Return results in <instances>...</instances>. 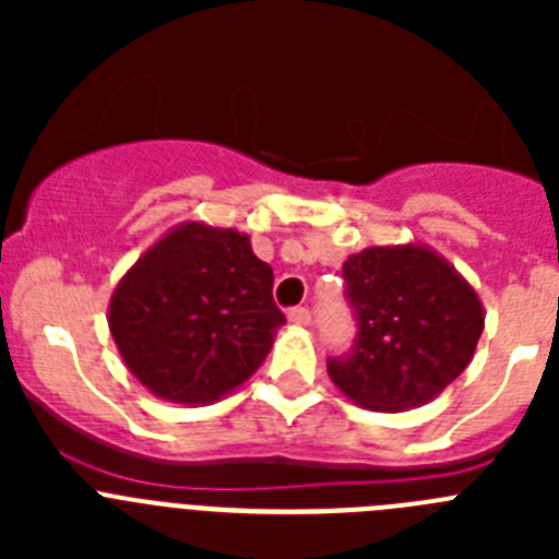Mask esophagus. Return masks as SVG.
Segmentation results:
<instances>
[{"instance_id": "esophagus-1", "label": "esophagus", "mask_w": 559, "mask_h": 559, "mask_svg": "<svg viewBox=\"0 0 559 559\" xmlns=\"http://www.w3.org/2000/svg\"><path fill=\"white\" fill-rule=\"evenodd\" d=\"M290 324H296V328H308L310 324V310L308 308H294L288 313Z\"/></svg>"}]
</instances>
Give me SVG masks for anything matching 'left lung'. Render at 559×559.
I'll list each match as a JSON object with an SVG mask.
<instances>
[{"mask_svg":"<svg viewBox=\"0 0 559 559\" xmlns=\"http://www.w3.org/2000/svg\"><path fill=\"white\" fill-rule=\"evenodd\" d=\"M358 319L353 353L328 360L344 397L372 412L426 406L473 360L484 305L445 257L426 243L372 246L344 263Z\"/></svg>","mask_w":559,"mask_h":559,"instance_id":"left-lung-1","label":"left lung"}]
</instances>
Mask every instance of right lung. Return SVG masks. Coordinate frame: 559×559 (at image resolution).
Segmentation results:
<instances>
[{"mask_svg":"<svg viewBox=\"0 0 559 559\" xmlns=\"http://www.w3.org/2000/svg\"><path fill=\"white\" fill-rule=\"evenodd\" d=\"M271 285L274 271L249 235L185 221L122 274L108 330L147 392L206 406L260 369L285 324Z\"/></svg>","mask_w":559,"mask_h":559,"instance_id":"add662e5","label":"right lung"}]
</instances>
